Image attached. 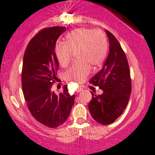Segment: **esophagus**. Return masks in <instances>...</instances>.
I'll list each match as a JSON object with an SVG mask.
<instances>
[{"instance_id": "34e87169", "label": "esophagus", "mask_w": 155, "mask_h": 155, "mask_svg": "<svg viewBox=\"0 0 155 155\" xmlns=\"http://www.w3.org/2000/svg\"><path fill=\"white\" fill-rule=\"evenodd\" d=\"M82 91H83V88H82L81 87H78V88L77 89V92H78V93L81 92Z\"/></svg>"}]
</instances>
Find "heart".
<instances>
[{
  "instance_id": "1",
  "label": "heart",
  "mask_w": 155,
  "mask_h": 155,
  "mask_svg": "<svg viewBox=\"0 0 155 155\" xmlns=\"http://www.w3.org/2000/svg\"><path fill=\"white\" fill-rule=\"evenodd\" d=\"M108 42L105 34L100 30L93 31L87 28H79L66 36L65 43L57 42L55 54L61 65L65 66L78 54L81 62L74 63L65 72L66 78L81 83L89 74L91 64L98 66L106 56Z\"/></svg>"
}]
</instances>
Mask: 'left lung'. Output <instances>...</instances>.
<instances>
[{"instance_id": "8db88e82", "label": "left lung", "mask_w": 155, "mask_h": 155, "mask_svg": "<svg viewBox=\"0 0 155 155\" xmlns=\"http://www.w3.org/2000/svg\"><path fill=\"white\" fill-rule=\"evenodd\" d=\"M109 53L101 70L90 81L104 91L92 93L88 108L92 117L103 125L114 123L127 107L131 92L130 71L125 53L116 38L106 30Z\"/></svg>"}]
</instances>
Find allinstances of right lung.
<instances>
[{
  "mask_svg": "<svg viewBox=\"0 0 155 155\" xmlns=\"http://www.w3.org/2000/svg\"><path fill=\"white\" fill-rule=\"evenodd\" d=\"M65 31L64 26L41 30L28 44L23 60L22 89L28 110L37 121L50 128L66 121L74 102L67 85L58 94L52 90L59 67L55 45Z\"/></svg>",
  "mask_w": 155,
  "mask_h": 155,
  "instance_id": "add662e5",
  "label": "right lung"
}]
</instances>
